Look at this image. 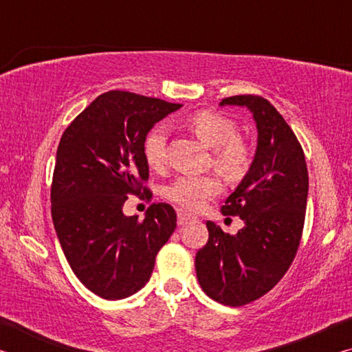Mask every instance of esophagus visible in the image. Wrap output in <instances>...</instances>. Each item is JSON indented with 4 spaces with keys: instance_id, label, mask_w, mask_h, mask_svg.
Masks as SVG:
<instances>
[{
    "instance_id": "esophagus-1",
    "label": "esophagus",
    "mask_w": 352,
    "mask_h": 352,
    "mask_svg": "<svg viewBox=\"0 0 352 352\" xmlns=\"http://www.w3.org/2000/svg\"><path fill=\"white\" fill-rule=\"evenodd\" d=\"M190 219H192V217H190L189 214H186L184 211H177V222H178V225L188 223Z\"/></svg>"
}]
</instances>
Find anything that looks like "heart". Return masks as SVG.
Here are the masks:
<instances>
[{
  "instance_id": "1",
  "label": "heart",
  "mask_w": 352,
  "mask_h": 352,
  "mask_svg": "<svg viewBox=\"0 0 352 352\" xmlns=\"http://www.w3.org/2000/svg\"><path fill=\"white\" fill-rule=\"evenodd\" d=\"M190 132L212 148V164L231 182H239L252 168L253 152L248 142L239 135L233 119L217 111L200 110L184 121ZM142 155L147 166L160 170L166 164V130L153 126L142 141ZM223 183L217 174L182 175L164 189L166 199L186 211H200L206 204L222 194Z\"/></svg>"
}]
</instances>
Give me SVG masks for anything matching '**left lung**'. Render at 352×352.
Masks as SVG:
<instances>
[{
    "mask_svg": "<svg viewBox=\"0 0 352 352\" xmlns=\"http://www.w3.org/2000/svg\"><path fill=\"white\" fill-rule=\"evenodd\" d=\"M245 105L258 127V148L248 174L222 206L245 226L231 236L206 222L208 242L195 254L205 294L225 306H243L278 284L295 259L305 226L309 175L305 152L285 119L256 94L222 99Z\"/></svg>",
    "mask_w": 352,
    "mask_h": 352,
    "instance_id": "1",
    "label": "left lung"
}]
</instances>
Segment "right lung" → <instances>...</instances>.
<instances>
[{
  "label": "right lung",
  "instance_id": "1",
  "mask_svg": "<svg viewBox=\"0 0 352 352\" xmlns=\"http://www.w3.org/2000/svg\"><path fill=\"white\" fill-rule=\"evenodd\" d=\"M182 104L113 90L74 118L57 147L51 216L74 275L104 300H122L148 281L155 258L177 226L168 204L146 217L124 216L129 195L152 199L142 141Z\"/></svg>",
  "mask_w": 352,
  "mask_h": 352
}]
</instances>
